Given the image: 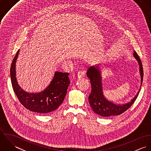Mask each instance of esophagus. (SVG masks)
I'll return each instance as SVG.
<instances>
[{
	"label": "esophagus",
	"mask_w": 151,
	"mask_h": 151,
	"mask_svg": "<svg viewBox=\"0 0 151 151\" xmlns=\"http://www.w3.org/2000/svg\"><path fill=\"white\" fill-rule=\"evenodd\" d=\"M84 76V73L83 71H79L77 74V78H81Z\"/></svg>",
	"instance_id": "obj_1"
}]
</instances>
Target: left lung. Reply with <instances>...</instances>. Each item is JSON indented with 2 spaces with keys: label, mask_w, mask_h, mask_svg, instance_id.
I'll use <instances>...</instances> for the list:
<instances>
[{
  "label": "left lung",
  "mask_w": 151,
  "mask_h": 151,
  "mask_svg": "<svg viewBox=\"0 0 151 151\" xmlns=\"http://www.w3.org/2000/svg\"><path fill=\"white\" fill-rule=\"evenodd\" d=\"M133 56L139 65L141 80V85L135 96L129 102L124 104H117L113 101H110L104 95L101 71L102 68H103L102 63L92 65L88 70L86 75L91 81L92 88L91 92L88 97L89 103L96 114L104 117L120 115L126 111L136 100L142 86L144 73L141 61L135 51H134Z\"/></svg>",
  "instance_id": "1"
}]
</instances>
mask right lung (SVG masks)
<instances>
[{
    "label": "right lung",
    "instance_id": "obj_1",
    "mask_svg": "<svg viewBox=\"0 0 151 151\" xmlns=\"http://www.w3.org/2000/svg\"><path fill=\"white\" fill-rule=\"evenodd\" d=\"M20 49L13 60L10 68L12 84L22 105L33 112L45 114L55 110L62 104L70 84L69 73L55 71L49 85L37 93L28 92L19 86L16 77V63Z\"/></svg>",
    "mask_w": 151,
    "mask_h": 151
}]
</instances>
